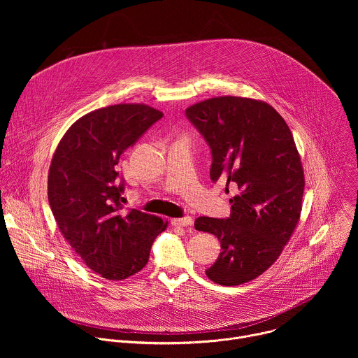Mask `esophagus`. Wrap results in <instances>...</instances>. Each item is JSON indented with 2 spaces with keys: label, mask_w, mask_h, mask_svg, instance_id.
Returning a JSON list of instances; mask_svg holds the SVG:
<instances>
[{
  "label": "esophagus",
  "mask_w": 358,
  "mask_h": 358,
  "mask_svg": "<svg viewBox=\"0 0 358 358\" xmlns=\"http://www.w3.org/2000/svg\"><path fill=\"white\" fill-rule=\"evenodd\" d=\"M192 218L191 217H184V218H176L173 220V225L174 227H191L192 225Z\"/></svg>",
  "instance_id": "obj_1"
}]
</instances>
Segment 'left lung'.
<instances>
[{"label":"left lung","instance_id":"left-lung-1","mask_svg":"<svg viewBox=\"0 0 358 358\" xmlns=\"http://www.w3.org/2000/svg\"><path fill=\"white\" fill-rule=\"evenodd\" d=\"M185 116L211 148V180L236 189L228 218L194 222L221 242L206 273L222 286L246 283L273 265L300 218L304 176L292 131L271 105L248 97H213Z\"/></svg>","mask_w":358,"mask_h":358}]
</instances>
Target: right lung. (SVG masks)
<instances>
[{
    "mask_svg": "<svg viewBox=\"0 0 358 358\" xmlns=\"http://www.w3.org/2000/svg\"><path fill=\"white\" fill-rule=\"evenodd\" d=\"M163 117L145 105H115L76 120L49 167L48 201L59 231L87 268L123 280L148 262L162 218L124 210V180L116 166L130 145Z\"/></svg>",
    "mask_w": 358,
    "mask_h": 358,
    "instance_id": "add662e5",
    "label": "right lung"
}]
</instances>
